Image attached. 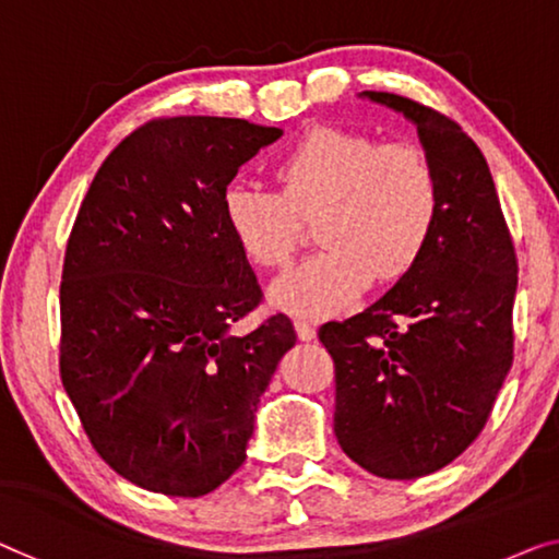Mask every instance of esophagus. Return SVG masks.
Masks as SVG:
<instances>
[{
	"instance_id": "34e87169",
	"label": "esophagus",
	"mask_w": 559,
	"mask_h": 559,
	"mask_svg": "<svg viewBox=\"0 0 559 559\" xmlns=\"http://www.w3.org/2000/svg\"><path fill=\"white\" fill-rule=\"evenodd\" d=\"M294 329H296V336L301 338V341H313V338H316V329H313L311 321L296 319V321H294Z\"/></svg>"
}]
</instances>
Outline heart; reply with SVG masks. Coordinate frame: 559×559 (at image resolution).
Returning a JSON list of instances; mask_svg holds the SVG:
<instances>
[{
  "label": "heart",
  "instance_id": "heart-1",
  "mask_svg": "<svg viewBox=\"0 0 559 559\" xmlns=\"http://www.w3.org/2000/svg\"><path fill=\"white\" fill-rule=\"evenodd\" d=\"M281 193L246 182L223 190L226 228L248 261L283 269L316 218L323 246L271 288L288 313L329 316L371 278L391 283L427 251L439 221V178L421 147L344 128H313L273 165Z\"/></svg>",
  "mask_w": 559,
  "mask_h": 559
}]
</instances>
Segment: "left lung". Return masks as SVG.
Returning a JSON list of instances; mask_svg holds the SVG:
<instances>
[{"label": "left lung", "mask_w": 559, "mask_h": 559, "mask_svg": "<svg viewBox=\"0 0 559 559\" xmlns=\"http://www.w3.org/2000/svg\"><path fill=\"white\" fill-rule=\"evenodd\" d=\"M416 124L439 178L427 251L377 304L319 329L336 371L333 431L384 479L454 462L492 414L514 356L518 255L489 165L447 115L391 93H364Z\"/></svg>", "instance_id": "1"}]
</instances>
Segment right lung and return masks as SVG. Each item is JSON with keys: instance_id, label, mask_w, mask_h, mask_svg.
I'll return each instance as SVG.
<instances>
[{"instance_id": "right-lung-1", "label": "right lung", "mask_w": 559, "mask_h": 559, "mask_svg": "<svg viewBox=\"0 0 559 559\" xmlns=\"http://www.w3.org/2000/svg\"><path fill=\"white\" fill-rule=\"evenodd\" d=\"M278 128L180 115L105 157L67 240L60 377L95 452L132 485L200 497L246 462L286 316L230 326L261 288L223 221L238 168Z\"/></svg>"}]
</instances>
